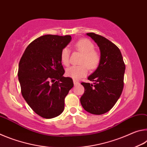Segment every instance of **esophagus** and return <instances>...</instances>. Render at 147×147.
I'll use <instances>...</instances> for the list:
<instances>
[{
	"label": "esophagus",
	"instance_id": "obj_1",
	"mask_svg": "<svg viewBox=\"0 0 147 147\" xmlns=\"http://www.w3.org/2000/svg\"><path fill=\"white\" fill-rule=\"evenodd\" d=\"M73 83H74V85L76 86V85H78V84H79V82H78L76 80H73Z\"/></svg>",
	"mask_w": 147,
	"mask_h": 147
}]
</instances>
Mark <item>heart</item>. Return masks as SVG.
Masks as SVG:
<instances>
[{"label": "heart", "instance_id": "heart-1", "mask_svg": "<svg viewBox=\"0 0 147 147\" xmlns=\"http://www.w3.org/2000/svg\"><path fill=\"white\" fill-rule=\"evenodd\" d=\"M74 49L82 54L83 56L80 63L85 64L70 67L67 69L66 74L72 78L78 80L87 75L88 73V67L92 70L97 68L100 63V57L98 53L94 51V46L93 43L88 39H80L77 41L74 45ZM69 54L70 53L67 48L62 50L60 59L64 65L67 66L69 64Z\"/></svg>", "mask_w": 147, "mask_h": 147}]
</instances>
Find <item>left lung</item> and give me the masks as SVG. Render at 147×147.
Masks as SVG:
<instances>
[{"label":"left lung","mask_w":147,"mask_h":147,"mask_svg":"<svg viewBox=\"0 0 147 147\" xmlns=\"http://www.w3.org/2000/svg\"><path fill=\"white\" fill-rule=\"evenodd\" d=\"M86 35L99 47L100 61L98 67L88 78L93 83H81L85 91L80 102L88 112L102 115L110 110L120 97L124 86L125 65L115 45L98 34Z\"/></svg>","instance_id":"left-lung-1"}]
</instances>
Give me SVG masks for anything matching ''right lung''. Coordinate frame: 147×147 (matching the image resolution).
Segmentation results:
<instances>
[{
	"label": "right lung",
	"instance_id": "obj_1",
	"mask_svg": "<svg viewBox=\"0 0 147 147\" xmlns=\"http://www.w3.org/2000/svg\"><path fill=\"white\" fill-rule=\"evenodd\" d=\"M71 36L45 35L27 47L19 63L18 77L24 100L38 115L46 119L64 110V99L74 84L64 77L60 54Z\"/></svg>",
	"mask_w": 147,
	"mask_h": 147
}]
</instances>
